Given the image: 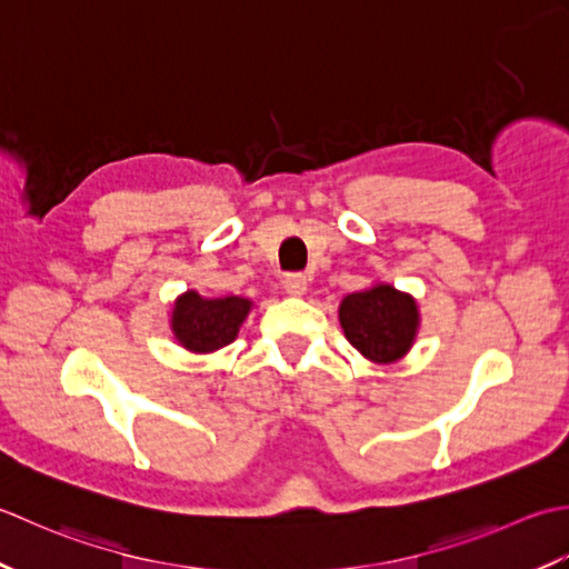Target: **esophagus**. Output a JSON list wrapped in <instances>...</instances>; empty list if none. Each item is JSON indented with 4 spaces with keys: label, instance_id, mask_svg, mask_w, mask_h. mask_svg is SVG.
Segmentation results:
<instances>
[{
    "label": "esophagus",
    "instance_id": "obj_1",
    "mask_svg": "<svg viewBox=\"0 0 569 569\" xmlns=\"http://www.w3.org/2000/svg\"><path fill=\"white\" fill-rule=\"evenodd\" d=\"M307 284H309L307 274H301V272H292V274L284 277V289H287V295H292V297L305 295Z\"/></svg>",
    "mask_w": 569,
    "mask_h": 569
}]
</instances>
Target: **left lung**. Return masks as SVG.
<instances>
[{"label": "left lung", "mask_w": 569, "mask_h": 569, "mask_svg": "<svg viewBox=\"0 0 569 569\" xmlns=\"http://www.w3.org/2000/svg\"><path fill=\"white\" fill-rule=\"evenodd\" d=\"M346 339L373 363H392L412 349L420 311L417 301L392 284H373L346 295L339 307Z\"/></svg>", "instance_id": "left-lung-1"}]
</instances>
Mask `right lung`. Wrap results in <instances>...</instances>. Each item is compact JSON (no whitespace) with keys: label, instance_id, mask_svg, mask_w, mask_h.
Wrapping results in <instances>:
<instances>
[{"label":"right lung","instance_id":"obj_1","mask_svg":"<svg viewBox=\"0 0 569 569\" xmlns=\"http://www.w3.org/2000/svg\"><path fill=\"white\" fill-rule=\"evenodd\" d=\"M252 301L246 297L206 299L199 292H183L173 301L171 331L193 353H211L233 343Z\"/></svg>","mask_w":569,"mask_h":569}]
</instances>
